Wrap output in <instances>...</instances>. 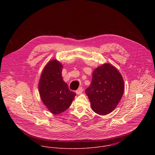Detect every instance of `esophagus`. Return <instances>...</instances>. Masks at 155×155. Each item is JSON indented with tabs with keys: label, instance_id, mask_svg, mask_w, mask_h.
<instances>
[{
	"label": "esophagus",
	"instance_id": "esophagus-1",
	"mask_svg": "<svg viewBox=\"0 0 155 155\" xmlns=\"http://www.w3.org/2000/svg\"><path fill=\"white\" fill-rule=\"evenodd\" d=\"M82 91H83V88L82 87H79L76 91V93L77 94H81L82 92Z\"/></svg>",
	"mask_w": 155,
	"mask_h": 155
}]
</instances>
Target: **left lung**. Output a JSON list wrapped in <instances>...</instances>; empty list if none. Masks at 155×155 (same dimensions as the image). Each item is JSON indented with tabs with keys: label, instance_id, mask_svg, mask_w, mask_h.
<instances>
[{
	"label": "left lung",
	"instance_id": "8db88e82",
	"mask_svg": "<svg viewBox=\"0 0 155 155\" xmlns=\"http://www.w3.org/2000/svg\"><path fill=\"white\" fill-rule=\"evenodd\" d=\"M124 91V82L118 70L109 64L97 68L93 72L91 85L86 89L92 110L105 115L119 103Z\"/></svg>",
	"mask_w": 155,
	"mask_h": 155
}]
</instances>
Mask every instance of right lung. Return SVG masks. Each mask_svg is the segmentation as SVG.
Instances as JSON below:
<instances>
[{
	"instance_id": "add662e5",
	"label": "right lung",
	"mask_w": 155,
	"mask_h": 155,
	"mask_svg": "<svg viewBox=\"0 0 155 155\" xmlns=\"http://www.w3.org/2000/svg\"><path fill=\"white\" fill-rule=\"evenodd\" d=\"M62 67L57 60L49 62L45 67L39 84V94L43 103L55 114L66 110L76 95L63 80Z\"/></svg>"
}]
</instances>
